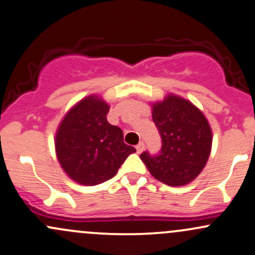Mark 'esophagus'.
I'll list each match as a JSON object with an SVG mask.
<instances>
[{
	"mask_svg": "<svg viewBox=\"0 0 255 255\" xmlns=\"http://www.w3.org/2000/svg\"><path fill=\"white\" fill-rule=\"evenodd\" d=\"M136 150H137V153L141 154L142 151L144 150V143H143V142H139L138 144L136 145Z\"/></svg>",
	"mask_w": 255,
	"mask_h": 255,
	"instance_id": "esophagus-1",
	"label": "esophagus"
}]
</instances>
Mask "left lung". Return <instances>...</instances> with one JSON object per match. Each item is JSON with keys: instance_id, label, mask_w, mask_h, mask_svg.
<instances>
[{"instance_id": "left-lung-1", "label": "left lung", "mask_w": 255, "mask_h": 255, "mask_svg": "<svg viewBox=\"0 0 255 255\" xmlns=\"http://www.w3.org/2000/svg\"><path fill=\"white\" fill-rule=\"evenodd\" d=\"M151 118L162 147L155 156L142 153L141 160L151 176L164 184H189L204 170L212 149V128L207 118L189 100L174 94L151 104Z\"/></svg>"}]
</instances>
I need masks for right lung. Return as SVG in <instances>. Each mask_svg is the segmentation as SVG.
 <instances>
[{
  "label": "right lung",
  "mask_w": 255,
  "mask_h": 255,
  "mask_svg": "<svg viewBox=\"0 0 255 255\" xmlns=\"http://www.w3.org/2000/svg\"><path fill=\"white\" fill-rule=\"evenodd\" d=\"M108 111L102 97L89 95L65 114L56 130V158L78 184L91 187L108 181L136 151L124 143L122 128L107 122Z\"/></svg>",
  "instance_id": "1"
}]
</instances>
